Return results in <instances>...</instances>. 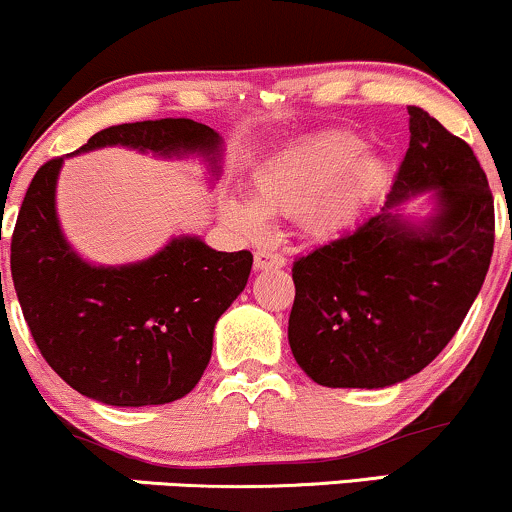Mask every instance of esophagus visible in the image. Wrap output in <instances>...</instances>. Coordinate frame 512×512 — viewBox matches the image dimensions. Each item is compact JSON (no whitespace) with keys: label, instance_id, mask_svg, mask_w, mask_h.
Returning <instances> with one entry per match:
<instances>
[{"label":"esophagus","instance_id":"34e87169","mask_svg":"<svg viewBox=\"0 0 512 512\" xmlns=\"http://www.w3.org/2000/svg\"><path fill=\"white\" fill-rule=\"evenodd\" d=\"M286 264V257L274 250H257L255 252V269H279Z\"/></svg>","mask_w":512,"mask_h":512}]
</instances>
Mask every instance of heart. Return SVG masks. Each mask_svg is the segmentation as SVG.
<instances>
[{
	"label": "heart",
	"mask_w": 512,
	"mask_h": 512,
	"mask_svg": "<svg viewBox=\"0 0 512 512\" xmlns=\"http://www.w3.org/2000/svg\"><path fill=\"white\" fill-rule=\"evenodd\" d=\"M361 151V139L349 132H327L291 146L255 170L252 204L223 202V219L250 238L264 231L262 214L298 216L313 236H334L354 223L385 178V163Z\"/></svg>",
	"instance_id": "b5f03b06"
}]
</instances>
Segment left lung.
I'll return each instance as SVG.
<instances>
[{
  "label": "left lung",
  "instance_id": "1",
  "mask_svg": "<svg viewBox=\"0 0 512 512\" xmlns=\"http://www.w3.org/2000/svg\"><path fill=\"white\" fill-rule=\"evenodd\" d=\"M409 149L380 214L293 262V358L325 387H387L424 370L460 330L496 238L489 180L472 146L409 105ZM436 189L424 229L391 211Z\"/></svg>",
  "mask_w": 512,
  "mask_h": 512
}]
</instances>
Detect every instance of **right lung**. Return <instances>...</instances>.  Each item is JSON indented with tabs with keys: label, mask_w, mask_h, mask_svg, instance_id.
<instances>
[{
	"label": "right lung",
	"mask_w": 512,
	"mask_h": 512,
	"mask_svg": "<svg viewBox=\"0 0 512 512\" xmlns=\"http://www.w3.org/2000/svg\"><path fill=\"white\" fill-rule=\"evenodd\" d=\"M132 146L216 158L219 134L187 117L101 129L79 151ZM62 158L38 168L11 236V279L33 342L81 395L113 407L185 397L211 358L216 320L248 284L250 250L216 252L175 238L127 267H91L69 248L55 214Z\"/></svg>",
	"instance_id": "add662e5"
}]
</instances>
